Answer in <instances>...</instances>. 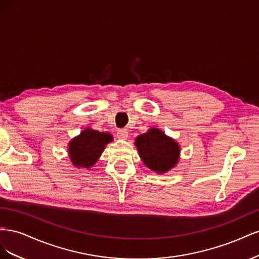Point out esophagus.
<instances>
[{"label": "esophagus", "mask_w": 259, "mask_h": 259, "mask_svg": "<svg viewBox=\"0 0 259 259\" xmlns=\"http://www.w3.org/2000/svg\"><path fill=\"white\" fill-rule=\"evenodd\" d=\"M116 136L119 139L126 140L128 138V132L126 130H119L116 133Z\"/></svg>", "instance_id": "obj_1"}]
</instances>
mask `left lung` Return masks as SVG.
Masks as SVG:
<instances>
[{
	"label": "left lung",
	"instance_id": "obj_1",
	"mask_svg": "<svg viewBox=\"0 0 259 259\" xmlns=\"http://www.w3.org/2000/svg\"><path fill=\"white\" fill-rule=\"evenodd\" d=\"M135 146L145 165L156 174L167 173L180 159L179 144L156 127L137 136Z\"/></svg>",
	"mask_w": 259,
	"mask_h": 259
}]
</instances>
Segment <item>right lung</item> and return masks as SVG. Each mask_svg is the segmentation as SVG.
I'll return each instance as SVG.
<instances>
[{"label":"right lung","mask_w":259,"mask_h":259,"mask_svg":"<svg viewBox=\"0 0 259 259\" xmlns=\"http://www.w3.org/2000/svg\"><path fill=\"white\" fill-rule=\"evenodd\" d=\"M113 140L108 132H98L86 127L68 144V155L77 168H91L100 158L106 146Z\"/></svg>","instance_id":"add662e5"}]
</instances>
